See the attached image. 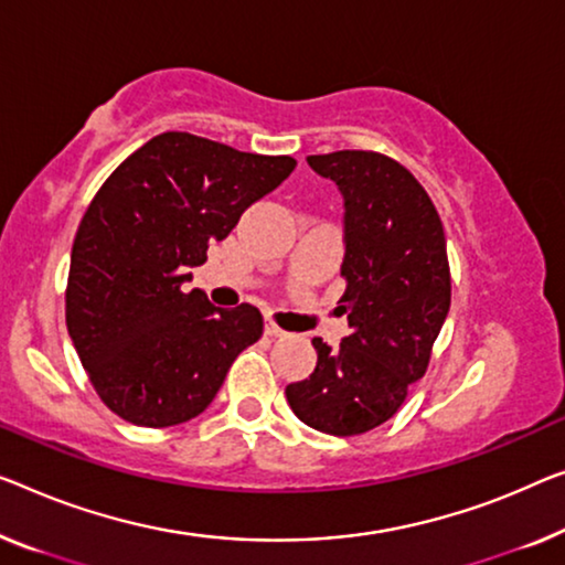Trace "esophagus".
<instances>
[{"mask_svg":"<svg viewBox=\"0 0 565 565\" xmlns=\"http://www.w3.org/2000/svg\"><path fill=\"white\" fill-rule=\"evenodd\" d=\"M264 332L268 334V337H274V340H281V337H286V332L281 330L279 324L276 322H266V327H264Z\"/></svg>","mask_w":565,"mask_h":565,"instance_id":"1","label":"esophagus"}]
</instances>
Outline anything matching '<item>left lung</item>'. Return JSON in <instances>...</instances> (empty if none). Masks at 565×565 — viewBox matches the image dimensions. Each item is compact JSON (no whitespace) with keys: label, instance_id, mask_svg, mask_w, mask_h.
<instances>
[{"label":"left lung","instance_id":"8db88e82","mask_svg":"<svg viewBox=\"0 0 565 565\" xmlns=\"http://www.w3.org/2000/svg\"><path fill=\"white\" fill-rule=\"evenodd\" d=\"M307 162L344 200L340 301L352 332L334 350L311 340L315 373L286 385V401L317 431L358 436L401 408L431 360L451 305L444 225L416 177L391 157L344 149Z\"/></svg>","mask_w":565,"mask_h":565}]
</instances>
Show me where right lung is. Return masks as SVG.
<instances>
[{
  "label": "right lung",
  "mask_w": 565,
  "mask_h": 565,
  "mask_svg": "<svg viewBox=\"0 0 565 565\" xmlns=\"http://www.w3.org/2000/svg\"><path fill=\"white\" fill-rule=\"evenodd\" d=\"M294 167L286 154L164 131L100 184L73 241L65 324L116 416L147 428L200 416L264 334L256 307H213L182 284L207 260L210 241H223Z\"/></svg>",
  "instance_id": "right-lung-1"
}]
</instances>
